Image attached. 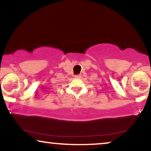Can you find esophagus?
Wrapping results in <instances>:
<instances>
[{"mask_svg": "<svg viewBox=\"0 0 151 151\" xmlns=\"http://www.w3.org/2000/svg\"><path fill=\"white\" fill-rule=\"evenodd\" d=\"M75 77L76 78H80V77H81V75H80V74H78V75H76L75 76Z\"/></svg>", "mask_w": 151, "mask_h": 151, "instance_id": "1", "label": "esophagus"}]
</instances>
